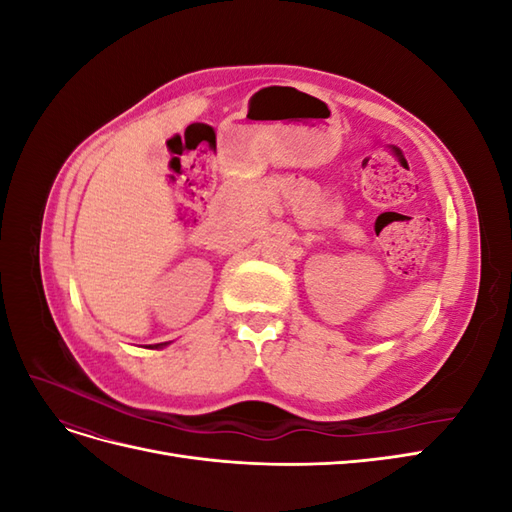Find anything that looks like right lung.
<instances>
[{"mask_svg":"<svg viewBox=\"0 0 512 512\" xmlns=\"http://www.w3.org/2000/svg\"><path fill=\"white\" fill-rule=\"evenodd\" d=\"M160 346H166V344H156V348H160Z\"/></svg>","mask_w":512,"mask_h":512,"instance_id":"1","label":"right lung"}]
</instances>
